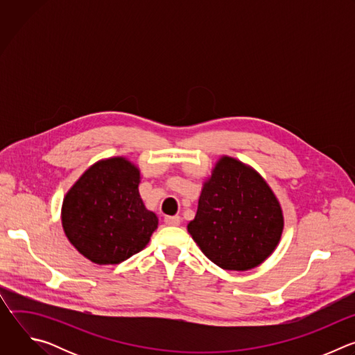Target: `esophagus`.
<instances>
[{
    "label": "esophagus",
    "mask_w": 355,
    "mask_h": 355,
    "mask_svg": "<svg viewBox=\"0 0 355 355\" xmlns=\"http://www.w3.org/2000/svg\"><path fill=\"white\" fill-rule=\"evenodd\" d=\"M164 222L168 226H178L181 223V218L180 216H166Z\"/></svg>",
    "instance_id": "1"
}]
</instances>
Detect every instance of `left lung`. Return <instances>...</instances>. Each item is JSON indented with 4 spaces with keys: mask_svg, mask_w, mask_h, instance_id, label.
I'll list each match as a JSON object with an SVG mask.
<instances>
[{
    "mask_svg": "<svg viewBox=\"0 0 355 355\" xmlns=\"http://www.w3.org/2000/svg\"><path fill=\"white\" fill-rule=\"evenodd\" d=\"M188 233L218 267L247 271L277 248L284 215L267 181L252 167L222 156L202 185Z\"/></svg>",
    "mask_w": 355,
    "mask_h": 355,
    "instance_id": "left-lung-1",
    "label": "left lung"
}]
</instances>
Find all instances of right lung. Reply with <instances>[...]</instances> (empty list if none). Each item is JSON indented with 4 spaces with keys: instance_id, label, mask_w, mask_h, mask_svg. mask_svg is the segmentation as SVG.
I'll return each instance as SVG.
<instances>
[{
    "instance_id": "obj_1",
    "label": "right lung",
    "mask_w": 355,
    "mask_h": 355,
    "mask_svg": "<svg viewBox=\"0 0 355 355\" xmlns=\"http://www.w3.org/2000/svg\"><path fill=\"white\" fill-rule=\"evenodd\" d=\"M140 170L126 157L92 164L63 199L62 225L69 241L89 261L121 264L141 251L159 226L139 193Z\"/></svg>"
}]
</instances>
